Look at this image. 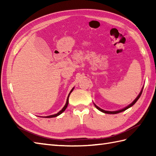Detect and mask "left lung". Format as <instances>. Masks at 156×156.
Wrapping results in <instances>:
<instances>
[{"label":"left lung","mask_w":156,"mask_h":156,"mask_svg":"<svg viewBox=\"0 0 156 156\" xmlns=\"http://www.w3.org/2000/svg\"><path fill=\"white\" fill-rule=\"evenodd\" d=\"M142 90H143V89H142ZM141 90V91L140 92V94H139L138 96H137V97L134 100V101L132 102L131 104H130L129 105V106H127V107H125V108H122V109H121V110H119V111H105V110H103V109H102V108H99L98 106H97L96 105H95V107H96V108H97L98 110H99V111H101V112H104V113H107V114H117V113H119V112H122V111H125V110H127V108H130L131 107H132V106H133L135 102H136L137 101V100L139 98H140V97H141V93H142V90Z\"/></svg>","instance_id":"obj_1"}]
</instances>
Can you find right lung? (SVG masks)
Returning <instances> with one entry per match:
<instances>
[{
	"instance_id": "obj_1",
	"label": "right lung",
	"mask_w": 156,
	"mask_h": 156,
	"mask_svg": "<svg viewBox=\"0 0 156 156\" xmlns=\"http://www.w3.org/2000/svg\"><path fill=\"white\" fill-rule=\"evenodd\" d=\"M73 90V89L72 90L70 91V92H69V95H68V98H67V101H66V105H65V106L64 107V108H63L62 110L59 111V112H58L57 114H55V115H49V116H48V117H46V118H52V117H57V116H58V115H59L60 114H62L63 112H64L65 110H66V108H67V107H68V98H69V94H70V93L72 92V91Z\"/></svg>"
}]
</instances>
